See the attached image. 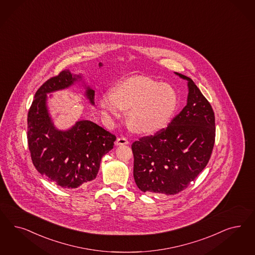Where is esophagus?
<instances>
[{
	"label": "esophagus",
	"mask_w": 255,
	"mask_h": 255,
	"mask_svg": "<svg viewBox=\"0 0 255 255\" xmlns=\"http://www.w3.org/2000/svg\"><path fill=\"white\" fill-rule=\"evenodd\" d=\"M128 140L125 137H120V138H117V140L115 141V144L116 145H124V144H128Z\"/></svg>",
	"instance_id": "1"
}]
</instances>
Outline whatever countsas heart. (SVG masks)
Instances as JSON below:
<instances>
[{
    "instance_id": "1",
    "label": "heart",
    "mask_w": 255,
    "mask_h": 255,
    "mask_svg": "<svg viewBox=\"0 0 255 255\" xmlns=\"http://www.w3.org/2000/svg\"><path fill=\"white\" fill-rule=\"evenodd\" d=\"M102 115L114 120L128 111V124L134 131L154 134L165 128L178 107V96L170 84L143 76L120 82L115 93L108 92L99 100Z\"/></svg>"
}]
</instances>
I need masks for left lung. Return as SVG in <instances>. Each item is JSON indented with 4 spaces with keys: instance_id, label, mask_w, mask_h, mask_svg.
Wrapping results in <instances>:
<instances>
[{
    "instance_id": "obj_1",
    "label": "left lung",
    "mask_w": 255,
    "mask_h": 255,
    "mask_svg": "<svg viewBox=\"0 0 255 255\" xmlns=\"http://www.w3.org/2000/svg\"><path fill=\"white\" fill-rule=\"evenodd\" d=\"M187 105L167 128L132 143L133 175L143 192L174 195L189 187L208 163L216 136L215 115L193 81Z\"/></svg>"
}]
</instances>
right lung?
Masks as SVG:
<instances>
[{"mask_svg": "<svg viewBox=\"0 0 255 255\" xmlns=\"http://www.w3.org/2000/svg\"><path fill=\"white\" fill-rule=\"evenodd\" d=\"M102 66L99 63V66ZM82 79L64 70L44 82L34 95L28 113L27 140L35 169L65 189H76L94 180L102 156L115 145L114 134L88 120L78 121L66 131L58 130L47 108V94L62 90ZM86 98L94 105L95 91Z\"/></svg>", "mask_w": 255, "mask_h": 255, "instance_id": "add662e5", "label": "right lung"}]
</instances>
